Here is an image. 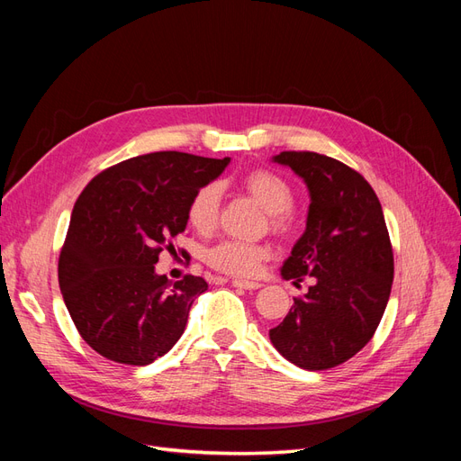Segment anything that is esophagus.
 I'll list each match as a JSON object with an SVG mask.
<instances>
[{
  "label": "esophagus",
  "instance_id": "obj_1",
  "mask_svg": "<svg viewBox=\"0 0 461 461\" xmlns=\"http://www.w3.org/2000/svg\"><path fill=\"white\" fill-rule=\"evenodd\" d=\"M232 286H236V288H244V290H256V288H259L261 285H259V283H254V281H240V278H234V281H232Z\"/></svg>",
  "mask_w": 461,
  "mask_h": 461
}]
</instances>
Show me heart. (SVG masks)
Listing matches in <instances>:
<instances>
[{"label": "heart", "instance_id": "obj_1", "mask_svg": "<svg viewBox=\"0 0 461 461\" xmlns=\"http://www.w3.org/2000/svg\"><path fill=\"white\" fill-rule=\"evenodd\" d=\"M244 190L259 205L267 209L269 227L275 232H286L290 229V209L294 205L296 194L288 180L269 169H256L242 178ZM221 213V190L217 185H205L194 192L188 203V222L200 234L213 232ZM269 256V249L259 244H248L240 240H225L213 246L205 254V261L213 269L234 275L252 276L258 273L259 263Z\"/></svg>", "mask_w": 461, "mask_h": 461}]
</instances>
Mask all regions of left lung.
I'll list each match as a JSON object with an SVG mask.
<instances>
[{
	"mask_svg": "<svg viewBox=\"0 0 461 461\" xmlns=\"http://www.w3.org/2000/svg\"><path fill=\"white\" fill-rule=\"evenodd\" d=\"M310 188L308 227L283 265L286 281L315 285L269 330L292 364L323 371L356 356L379 327L394 278V254L383 207L352 167L315 151H281Z\"/></svg>",
	"mask_w": 461,
	"mask_h": 461,
	"instance_id": "1",
	"label": "left lung"
}]
</instances>
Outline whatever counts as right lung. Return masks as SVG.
<instances>
[{
    "label": "right lung",
    "mask_w": 461,
    "mask_h": 461,
    "mask_svg": "<svg viewBox=\"0 0 461 461\" xmlns=\"http://www.w3.org/2000/svg\"><path fill=\"white\" fill-rule=\"evenodd\" d=\"M229 161L153 151L109 167L80 192L58 275L67 310L92 350L117 364L148 366L180 339L207 283L185 275L171 285L153 265L185 232L194 192Z\"/></svg>",
    "instance_id": "obj_1"
}]
</instances>
